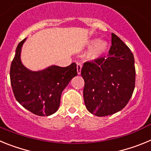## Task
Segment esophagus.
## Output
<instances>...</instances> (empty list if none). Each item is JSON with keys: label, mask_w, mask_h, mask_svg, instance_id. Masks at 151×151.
Wrapping results in <instances>:
<instances>
[{"label": "esophagus", "mask_w": 151, "mask_h": 151, "mask_svg": "<svg viewBox=\"0 0 151 151\" xmlns=\"http://www.w3.org/2000/svg\"><path fill=\"white\" fill-rule=\"evenodd\" d=\"M82 64L81 63H77V73L78 75H79L81 73V70H82Z\"/></svg>", "instance_id": "obj_1"}]
</instances>
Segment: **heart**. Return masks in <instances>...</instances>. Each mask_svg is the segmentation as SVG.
Listing matches in <instances>:
<instances>
[{"instance_id":"1","label":"heart","mask_w":151,"mask_h":151,"mask_svg":"<svg viewBox=\"0 0 151 151\" xmlns=\"http://www.w3.org/2000/svg\"><path fill=\"white\" fill-rule=\"evenodd\" d=\"M94 45V46L92 47L91 50L89 52V57L92 60L98 59L103 54H104V52L106 51V48H107V44L106 42L104 41H99L94 43V41L91 42L90 45Z\"/></svg>"}]
</instances>
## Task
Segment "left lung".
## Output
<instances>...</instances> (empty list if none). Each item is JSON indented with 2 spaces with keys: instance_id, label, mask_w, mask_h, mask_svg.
<instances>
[{
  "instance_id": "obj_1",
  "label": "left lung",
  "mask_w": 151,
  "mask_h": 151,
  "mask_svg": "<svg viewBox=\"0 0 151 151\" xmlns=\"http://www.w3.org/2000/svg\"><path fill=\"white\" fill-rule=\"evenodd\" d=\"M111 41L107 57L85 62L81 70L85 81V106L97 116L122 110L132 96L135 85L133 54L114 33Z\"/></svg>"
}]
</instances>
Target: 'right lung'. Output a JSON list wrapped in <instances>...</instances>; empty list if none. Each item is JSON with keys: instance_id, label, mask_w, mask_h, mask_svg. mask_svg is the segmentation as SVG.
<instances>
[{"instance_id": "obj_1", "label": "right lung", "mask_w": 151, "mask_h": 151, "mask_svg": "<svg viewBox=\"0 0 151 151\" xmlns=\"http://www.w3.org/2000/svg\"><path fill=\"white\" fill-rule=\"evenodd\" d=\"M19 43L10 66V83L15 98L26 110L35 115H52L60 106L63 91L77 76L76 63L66 67L51 66L38 72L30 71L20 60L22 46Z\"/></svg>"}]
</instances>
